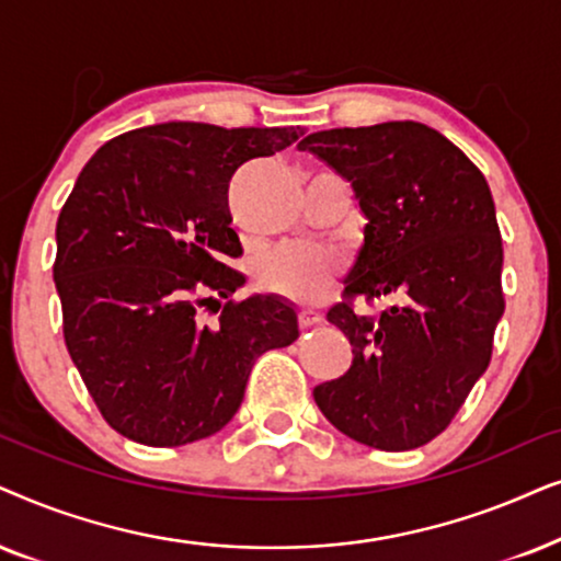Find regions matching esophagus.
I'll return each instance as SVG.
<instances>
[{
    "label": "esophagus",
    "mask_w": 561,
    "mask_h": 561,
    "mask_svg": "<svg viewBox=\"0 0 561 561\" xmlns=\"http://www.w3.org/2000/svg\"><path fill=\"white\" fill-rule=\"evenodd\" d=\"M320 320H323V316H320V312H312V310H302L300 316H297V323H300V328H312V325H318Z\"/></svg>",
    "instance_id": "obj_1"
}]
</instances>
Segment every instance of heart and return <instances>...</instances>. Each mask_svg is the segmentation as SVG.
Returning <instances> with one entry per match:
<instances>
[{
	"instance_id": "b5f03b06",
	"label": "heart",
	"mask_w": 561,
	"mask_h": 561,
	"mask_svg": "<svg viewBox=\"0 0 561 561\" xmlns=\"http://www.w3.org/2000/svg\"><path fill=\"white\" fill-rule=\"evenodd\" d=\"M341 276V261L320 245H282L259 261L256 285L268 295L295 305H310L323 297Z\"/></svg>"
}]
</instances>
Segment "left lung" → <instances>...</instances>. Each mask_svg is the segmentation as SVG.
<instances>
[{"label":"left lung","mask_w":561,"mask_h":561,"mask_svg":"<svg viewBox=\"0 0 561 561\" xmlns=\"http://www.w3.org/2000/svg\"><path fill=\"white\" fill-rule=\"evenodd\" d=\"M354 186L364 245L328 323L351 369L312 390L341 433L382 451L428 444L488 369L503 318V238L482 171L413 119L333 128L300 140ZM399 300L369 317L353 302Z\"/></svg>","instance_id":"1"}]
</instances>
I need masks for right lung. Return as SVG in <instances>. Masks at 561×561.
Wrapping results in <instances>:
<instances>
[{"instance_id": "obj_1", "label": "right lung", "mask_w": 561, "mask_h": 561, "mask_svg": "<svg viewBox=\"0 0 561 561\" xmlns=\"http://www.w3.org/2000/svg\"><path fill=\"white\" fill-rule=\"evenodd\" d=\"M302 133L161 123L112 138L81 169L56 222L64 341L96 410L130 442L218 433L253 362L300 335L279 297L230 300L245 276L228 266L243 256L228 186ZM218 296L227 305L207 327L198 312Z\"/></svg>"}]
</instances>
